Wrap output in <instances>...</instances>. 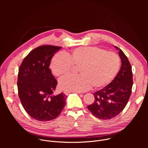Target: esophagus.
<instances>
[{
  "label": "esophagus",
  "instance_id": "1",
  "mask_svg": "<svg viewBox=\"0 0 148 148\" xmlns=\"http://www.w3.org/2000/svg\"><path fill=\"white\" fill-rule=\"evenodd\" d=\"M64 92V94H65L66 95H68L69 94V93L70 92L69 91H64V92ZM77 93H78V94H80V92H76Z\"/></svg>",
  "mask_w": 148,
  "mask_h": 148
}]
</instances>
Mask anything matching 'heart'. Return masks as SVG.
Returning a JSON list of instances; mask_svg holds the SVG:
<instances>
[{
	"mask_svg": "<svg viewBox=\"0 0 148 148\" xmlns=\"http://www.w3.org/2000/svg\"><path fill=\"white\" fill-rule=\"evenodd\" d=\"M73 67L79 74L68 75L59 80L60 89L82 92L92 87L98 88L109 84L120 67V60L114 53L95 47H82L70 53H58L52 58L50 69L56 77L68 74Z\"/></svg>",
	"mask_w": 148,
	"mask_h": 148,
	"instance_id": "1",
	"label": "heart"
}]
</instances>
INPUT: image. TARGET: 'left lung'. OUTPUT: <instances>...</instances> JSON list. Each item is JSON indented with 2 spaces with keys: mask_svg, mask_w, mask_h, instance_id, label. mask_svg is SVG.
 I'll return each instance as SVG.
<instances>
[{
  "mask_svg": "<svg viewBox=\"0 0 148 148\" xmlns=\"http://www.w3.org/2000/svg\"><path fill=\"white\" fill-rule=\"evenodd\" d=\"M114 47L119 50L121 69L108 85L93 94L94 102L87 106L94 116L103 120L111 119L122 111L130 98L133 86L130 62L122 50Z\"/></svg>",
  "mask_w": 148,
  "mask_h": 148,
  "instance_id": "left-lung-1",
  "label": "left lung"
}]
</instances>
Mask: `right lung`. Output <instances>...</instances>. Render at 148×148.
Segmentation results:
<instances>
[{"label": "right lung", "mask_w": 148, "mask_h": 148, "mask_svg": "<svg viewBox=\"0 0 148 148\" xmlns=\"http://www.w3.org/2000/svg\"><path fill=\"white\" fill-rule=\"evenodd\" d=\"M61 47L39 46L30 51L18 69V94L26 112L38 121L56 118L66 105V95L53 94L57 81L49 69L51 60Z\"/></svg>", "instance_id": "obj_1"}]
</instances>
